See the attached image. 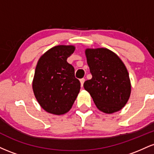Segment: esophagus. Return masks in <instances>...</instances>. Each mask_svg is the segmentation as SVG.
<instances>
[{
  "mask_svg": "<svg viewBox=\"0 0 154 154\" xmlns=\"http://www.w3.org/2000/svg\"><path fill=\"white\" fill-rule=\"evenodd\" d=\"M79 81H80V85H81V86H82H82H83V84H84L85 81V79H84V78H82V79H81L80 80H79Z\"/></svg>",
  "mask_w": 154,
  "mask_h": 154,
  "instance_id": "esophagus-1",
  "label": "esophagus"
}]
</instances>
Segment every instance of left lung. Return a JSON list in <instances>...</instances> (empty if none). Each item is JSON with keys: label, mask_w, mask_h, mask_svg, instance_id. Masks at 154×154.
Returning <instances> with one entry per match:
<instances>
[{"label": "left lung", "mask_w": 154, "mask_h": 154, "mask_svg": "<svg viewBox=\"0 0 154 154\" xmlns=\"http://www.w3.org/2000/svg\"><path fill=\"white\" fill-rule=\"evenodd\" d=\"M92 79L84 82L98 110L113 114L126 105L131 82L125 63L115 53L106 48L85 49Z\"/></svg>", "instance_id": "8db88e82"}]
</instances>
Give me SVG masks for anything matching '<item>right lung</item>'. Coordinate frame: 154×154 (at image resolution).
Here are the masks:
<instances>
[{
	"instance_id": "add662e5",
	"label": "right lung",
	"mask_w": 154,
	"mask_h": 154,
	"mask_svg": "<svg viewBox=\"0 0 154 154\" xmlns=\"http://www.w3.org/2000/svg\"><path fill=\"white\" fill-rule=\"evenodd\" d=\"M75 50L74 45H59L39 59L32 90L40 106L47 112L61 115L72 109L80 90L75 69L66 61Z\"/></svg>"
}]
</instances>
